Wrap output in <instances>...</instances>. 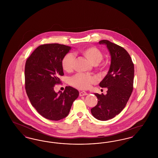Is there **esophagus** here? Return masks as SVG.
Here are the masks:
<instances>
[{"mask_svg":"<svg viewBox=\"0 0 158 158\" xmlns=\"http://www.w3.org/2000/svg\"><path fill=\"white\" fill-rule=\"evenodd\" d=\"M88 95V93H86L85 91H82V92H79V95L81 97H82V96H85V95Z\"/></svg>","mask_w":158,"mask_h":158,"instance_id":"esophagus-1","label":"esophagus"}]
</instances>
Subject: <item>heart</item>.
<instances>
[{
	"instance_id": "1",
	"label": "heart",
	"mask_w": 158,
	"mask_h": 158,
	"mask_svg": "<svg viewBox=\"0 0 158 158\" xmlns=\"http://www.w3.org/2000/svg\"><path fill=\"white\" fill-rule=\"evenodd\" d=\"M80 52L92 65L98 64L103 59V55L101 52L94 47L83 48ZM74 63V57L71 54H67L61 60V67L64 71L70 72L73 69ZM104 69L103 67H101L100 70L102 71ZM69 81L70 85L77 89H87L90 87L91 85L96 82V79L95 77L90 76L77 74L71 77Z\"/></svg>"
}]
</instances>
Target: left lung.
Instances as JSON below:
<instances>
[{
    "instance_id": "left-lung-1",
    "label": "left lung",
    "mask_w": 158,
    "mask_h": 158,
    "mask_svg": "<svg viewBox=\"0 0 158 158\" xmlns=\"http://www.w3.org/2000/svg\"><path fill=\"white\" fill-rule=\"evenodd\" d=\"M99 44L106 46L110 56L111 64L107 75L99 83L106 88V94L95 93L98 104L90 110L98 120L112 119L124 108L133 89L134 64L127 52L123 47L108 40H101Z\"/></svg>"
}]
</instances>
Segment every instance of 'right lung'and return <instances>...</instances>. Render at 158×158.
Listing matches in <instances>:
<instances>
[{
	"instance_id": "obj_1",
	"label": "right lung",
	"mask_w": 158,
	"mask_h": 158,
	"mask_svg": "<svg viewBox=\"0 0 158 158\" xmlns=\"http://www.w3.org/2000/svg\"><path fill=\"white\" fill-rule=\"evenodd\" d=\"M71 47L59 44L40 45L27 59L25 67V89L32 105L48 120L58 121L69 115L79 91L66 86L63 92L54 89L64 75L61 60Z\"/></svg>"
}]
</instances>
